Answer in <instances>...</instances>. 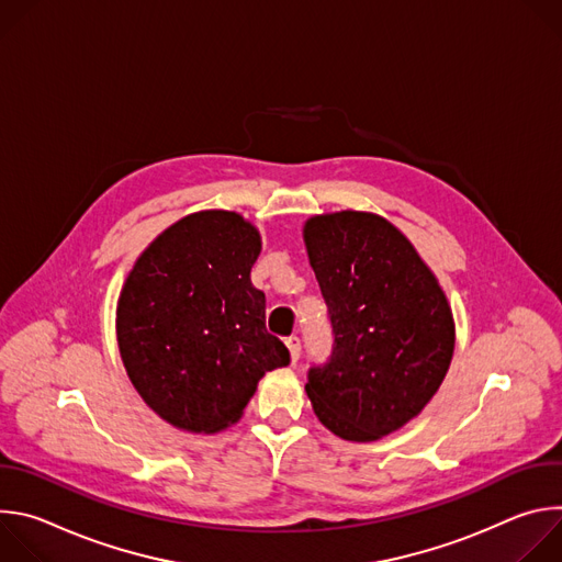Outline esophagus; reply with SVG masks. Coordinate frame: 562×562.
I'll use <instances>...</instances> for the list:
<instances>
[{"mask_svg":"<svg viewBox=\"0 0 562 562\" xmlns=\"http://www.w3.org/2000/svg\"><path fill=\"white\" fill-rule=\"evenodd\" d=\"M284 345H286V349H289L291 362H297V358H300V338H297V336H291V338L284 340Z\"/></svg>","mask_w":562,"mask_h":562,"instance_id":"obj_1","label":"esophagus"}]
</instances>
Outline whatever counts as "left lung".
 <instances>
[{
	"label": "left lung",
	"mask_w": 562,
	"mask_h": 562,
	"mask_svg": "<svg viewBox=\"0 0 562 562\" xmlns=\"http://www.w3.org/2000/svg\"><path fill=\"white\" fill-rule=\"evenodd\" d=\"M302 237L336 336L329 362L311 367L304 384L313 414L342 440H380L414 420L449 371V300L409 237L382 215H311Z\"/></svg>",
	"instance_id": "1"
}]
</instances>
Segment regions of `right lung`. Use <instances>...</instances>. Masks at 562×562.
<instances>
[{
	"instance_id": "right-lung-1",
	"label": "right lung",
	"mask_w": 562,
	"mask_h": 562,
	"mask_svg": "<svg viewBox=\"0 0 562 562\" xmlns=\"http://www.w3.org/2000/svg\"><path fill=\"white\" fill-rule=\"evenodd\" d=\"M260 231L235 211L184 215L139 254L120 291L117 347L144 403L180 431L243 418L260 378L289 364L251 284Z\"/></svg>"
}]
</instances>
